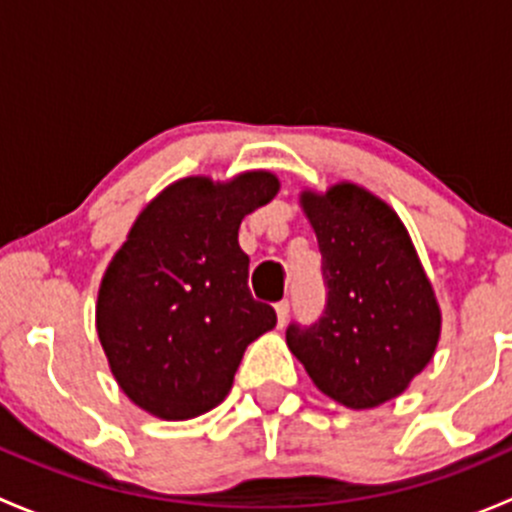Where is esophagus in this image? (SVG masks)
Wrapping results in <instances>:
<instances>
[{"instance_id": "obj_1", "label": "esophagus", "mask_w": 512, "mask_h": 512, "mask_svg": "<svg viewBox=\"0 0 512 512\" xmlns=\"http://www.w3.org/2000/svg\"><path fill=\"white\" fill-rule=\"evenodd\" d=\"M275 312H277V322H280V327H282V324H285L287 317H289V302H287V299H282V302L275 304Z\"/></svg>"}]
</instances>
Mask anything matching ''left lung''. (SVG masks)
Segmentation results:
<instances>
[{
	"label": "left lung",
	"mask_w": 512,
	"mask_h": 512,
	"mask_svg": "<svg viewBox=\"0 0 512 512\" xmlns=\"http://www.w3.org/2000/svg\"><path fill=\"white\" fill-rule=\"evenodd\" d=\"M322 252L327 304L314 324H289L287 347L322 394L349 409L399 396L433 359L441 309L399 215L354 183L304 190Z\"/></svg>",
	"instance_id": "1"
}]
</instances>
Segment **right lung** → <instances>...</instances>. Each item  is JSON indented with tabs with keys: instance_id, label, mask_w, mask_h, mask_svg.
<instances>
[{
	"instance_id": "1",
	"label": "right lung",
	"mask_w": 512,
	"mask_h": 512,
	"mask_svg": "<svg viewBox=\"0 0 512 512\" xmlns=\"http://www.w3.org/2000/svg\"><path fill=\"white\" fill-rule=\"evenodd\" d=\"M277 190L267 170L178 180L143 208L106 267L98 339L123 394L148 414L185 421L215 409L247 344L277 324L275 309L252 299L237 242L242 218Z\"/></svg>"
}]
</instances>
